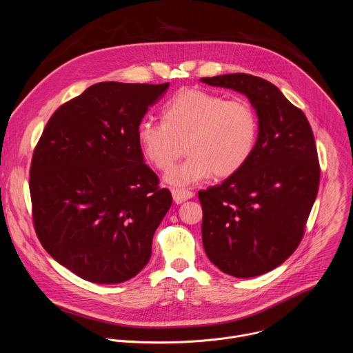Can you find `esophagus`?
I'll list each match as a JSON object with an SVG mask.
<instances>
[{
    "label": "esophagus",
    "instance_id": "esophagus-1",
    "mask_svg": "<svg viewBox=\"0 0 353 353\" xmlns=\"http://www.w3.org/2000/svg\"><path fill=\"white\" fill-rule=\"evenodd\" d=\"M172 195H173V199L176 204H181L184 203V201L192 198L195 194L190 190H184V188H173L172 190Z\"/></svg>",
    "mask_w": 353,
    "mask_h": 353
}]
</instances>
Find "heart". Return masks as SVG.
<instances>
[{"label":"heart","instance_id":"1","mask_svg":"<svg viewBox=\"0 0 353 353\" xmlns=\"http://www.w3.org/2000/svg\"><path fill=\"white\" fill-rule=\"evenodd\" d=\"M162 119L141 121L137 139L143 157L159 170L170 169L186 145L188 159L165 176L172 185L194 184L212 173L230 177L254 154L259 119L244 99L184 89L163 106Z\"/></svg>","mask_w":353,"mask_h":353}]
</instances>
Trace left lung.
Listing matches in <instances>:
<instances>
[{"label":"left lung","mask_w":353,"mask_h":353,"mask_svg":"<svg viewBox=\"0 0 353 353\" xmlns=\"http://www.w3.org/2000/svg\"><path fill=\"white\" fill-rule=\"evenodd\" d=\"M201 82L245 94L257 112L253 157L198 198L211 263L236 278L259 276L290 257L305 234L320 184L314 135L305 113L263 78L226 74Z\"/></svg>","instance_id":"1"}]
</instances>
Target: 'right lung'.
I'll list each match as a JSON object with an SVG mask.
<instances>
[{"label":"right lung","instance_id":"add662e5","mask_svg":"<svg viewBox=\"0 0 353 353\" xmlns=\"http://www.w3.org/2000/svg\"><path fill=\"white\" fill-rule=\"evenodd\" d=\"M168 88L94 83L54 112L33 150L36 234L50 256L85 281L121 283L152 254L172 194L143 163L137 128Z\"/></svg>","mask_w":353,"mask_h":353}]
</instances>
